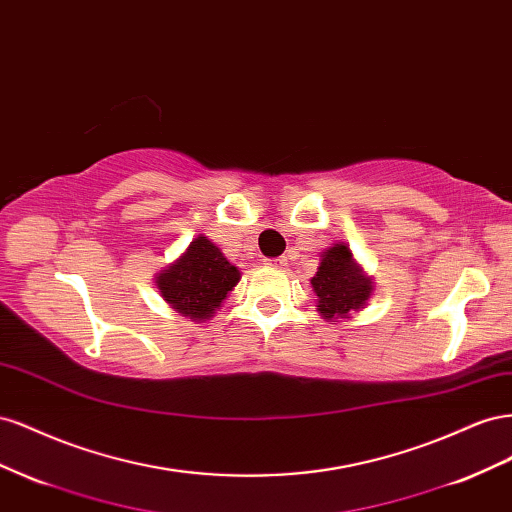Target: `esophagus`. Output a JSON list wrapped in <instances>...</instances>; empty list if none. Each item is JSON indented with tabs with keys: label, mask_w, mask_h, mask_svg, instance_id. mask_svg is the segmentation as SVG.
I'll list each match as a JSON object with an SVG mask.
<instances>
[{
	"label": "esophagus",
	"mask_w": 512,
	"mask_h": 512,
	"mask_svg": "<svg viewBox=\"0 0 512 512\" xmlns=\"http://www.w3.org/2000/svg\"><path fill=\"white\" fill-rule=\"evenodd\" d=\"M266 264L272 268H283L287 264V257H274V259H266Z\"/></svg>",
	"instance_id": "1"
}]
</instances>
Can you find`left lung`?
<instances>
[{"label": "left lung", "mask_w": 512, "mask_h": 512, "mask_svg": "<svg viewBox=\"0 0 512 512\" xmlns=\"http://www.w3.org/2000/svg\"><path fill=\"white\" fill-rule=\"evenodd\" d=\"M321 257H324L321 266L311 279L319 302V313L326 319H332L362 309L373 287L371 279H364L360 268L354 264L349 248L334 244Z\"/></svg>", "instance_id": "1"}]
</instances>
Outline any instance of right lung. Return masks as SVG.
<instances>
[{
  "label": "right lung",
  "instance_id": "right-lung-1",
  "mask_svg": "<svg viewBox=\"0 0 512 512\" xmlns=\"http://www.w3.org/2000/svg\"><path fill=\"white\" fill-rule=\"evenodd\" d=\"M240 281L218 248L199 236L169 270L158 274V289L175 311L191 319H208Z\"/></svg>",
  "mask_w": 512,
  "mask_h": 512
}]
</instances>
